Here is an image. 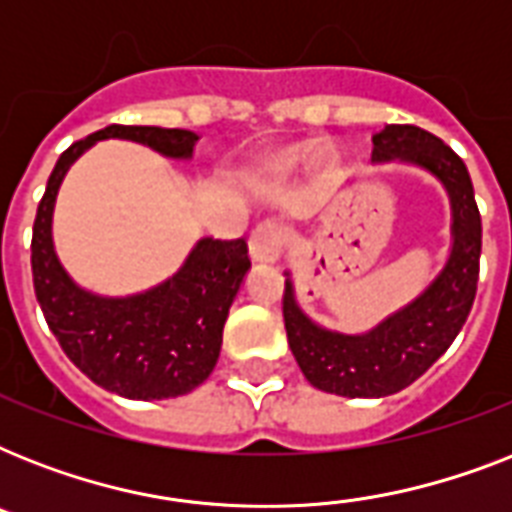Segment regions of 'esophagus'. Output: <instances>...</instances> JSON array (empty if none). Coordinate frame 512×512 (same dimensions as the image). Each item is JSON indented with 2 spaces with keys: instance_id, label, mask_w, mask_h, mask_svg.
<instances>
[{
  "instance_id": "obj_1",
  "label": "esophagus",
  "mask_w": 512,
  "mask_h": 512,
  "mask_svg": "<svg viewBox=\"0 0 512 512\" xmlns=\"http://www.w3.org/2000/svg\"><path fill=\"white\" fill-rule=\"evenodd\" d=\"M284 247V228L279 223H260L249 236V255L255 263H276Z\"/></svg>"
}]
</instances>
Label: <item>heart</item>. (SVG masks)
Masks as SVG:
<instances>
[{
  "mask_svg": "<svg viewBox=\"0 0 512 512\" xmlns=\"http://www.w3.org/2000/svg\"><path fill=\"white\" fill-rule=\"evenodd\" d=\"M292 164H295V156H284L281 159V167H292Z\"/></svg>",
  "mask_w": 512,
  "mask_h": 512,
  "instance_id": "b5f03b06",
  "label": "heart"
}]
</instances>
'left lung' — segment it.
<instances>
[{
	"instance_id": "obj_1",
	"label": "left lung",
	"mask_w": 512,
	"mask_h": 512,
	"mask_svg": "<svg viewBox=\"0 0 512 512\" xmlns=\"http://www.w3.org/2000/svg\"><path fill=\"white\" fill-rule=\"evenodd\" d=\"M372 143L374 164H412L444 185L452 204V249L420 295L361 335L316 324L297 305L292 273H284V327L292 356L313 388L345 398L398 393L444 356L476 300L481 257V215L460 156L414 124H385Z\"/></svg>"
}]
</instances>
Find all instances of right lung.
<instances>
[{"instance_id": "add662e5", "label": "right lung", "mask_w": 512, "mask_h": 512, "mask_svg": "<svg viewBox=\"0 0 512 512\" xmlns=\"http://www.w3.org/2000/svg\"><path fill=\"white\" fill-rule=\"evenodd\" d=\"M143 143L170 159H191L199 135L111 124L60 154L34 220L31 271L42 313L66 356L95 385L132 401H162L199 388L215 369L233 297L249 271L247 241L199 239L162 284L127 297L79 287L55 252L52 212L71 164L98 140Z\"/></svg>"}]
</instances>
